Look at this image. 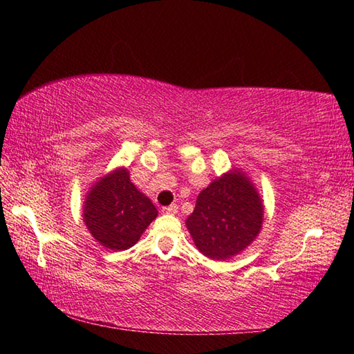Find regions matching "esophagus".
<instances>
[{"label":"esophagus","instance_id":"1","mask_svg":"<svg viewBox=\"0 0 354 354\" xmlns=\"http://www.w3.org/2000/svg\"><path fill=\"white\" fill-rule=\"evenodd\" d=\"M162 212L164 214L175 215V214H178V205H170V206H167V207H162Z\"/></svg>","mask_w":354,"mask_h":354}]
</instances>
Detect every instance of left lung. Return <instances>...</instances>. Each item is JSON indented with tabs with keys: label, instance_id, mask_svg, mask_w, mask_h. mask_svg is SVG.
Masks as SVG:
<instances>
[{
	"label": "left lung",
	"instance_id": "1",
	"mask_svg": "<svg viewBox=\"0 0 354 354\" xmlns=\"http://www.w3.org/2000/svg\"><path fill=\"white\" fill-rule=\"evenodd\" d=\"M263 205L251 179L239 169L223 173L200 192L185 226L195 247L214 261L241 254L259 236Z\"/></svg>",
	"mask_w": 354,
	"mask_h": 354
}]
</instances>
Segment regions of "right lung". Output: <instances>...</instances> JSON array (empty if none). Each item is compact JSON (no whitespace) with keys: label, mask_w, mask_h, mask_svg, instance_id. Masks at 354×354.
<instances>
[{"label":"right lung","mask_w":354,"mask_h":354,"mask_svg":"<svg viewBox=\"0 0 354 354\" xmlns=\"http://www.w3.org/2000/svg\"><path fill=\"white\" fill-rule=\"evenodd\" d=\"M158 217L151 200L131 183L127 167L106 173L87 192L82 218L88 232L103 247L123 251L139 242Z\"/></svg>","instance_id":"obj_1"}]
</instances>
